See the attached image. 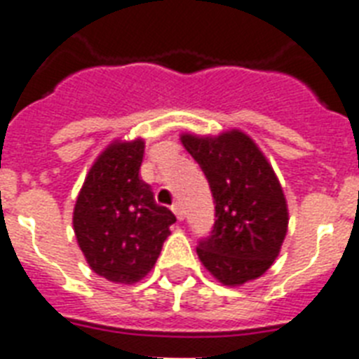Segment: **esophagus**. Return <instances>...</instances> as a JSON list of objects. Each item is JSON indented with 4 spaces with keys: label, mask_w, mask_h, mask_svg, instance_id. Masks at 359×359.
Segmentation results:
<instances>
[{
    "label": "esophagus",
    "mask_w": 359,
    "mask_h": 359,
    "mask_svg": "<svg viewBox=\"0 0 359 359\" xmlns=\"http://www.w3.org/2000/svg\"><path fill=\"white\" fill-rule=\"evenodd\" d=\"M173 212H175V216H177V218L180 219V222H182V219H184V208H182V205H180L179 201L177 203H173Z\"/></svg>",
    "instance_id": "1"
}]
</instances>
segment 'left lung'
<instances>
[{"instance_id": "8db88e82", "label": "left lung", "mask_w": 359, "mask_h": 359, "mask_svg": "<svg viewBox=\"0 0 359 359\" xmlns=\"http://www.w3.org/2000/svg\"><path fill=\"white\" fill-rule=\"evenodd\" d=\"M182 145L207 177L216 219L197 255L224 285L236 287L272 266L287 235L283 190L250 135L231 130L216 137L180 135Z\"/></svg>"}]
</instances>
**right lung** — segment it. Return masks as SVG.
I'll list each match as a JSON object with an SVG mask.
<instances>
[{
	"instance_id": "right-lung-1",
	"label": "right lung",
	"mask_w": 359,
	"mask_h": 359,
	"mask_svg": "<svg viewBox=\"0 0 359 359\" xmlns=\"http://www.w3.org/2000/svg\"><path fill=\"white\" fill-rule=\"evenodd\" d=\"M143 152V140L114 141L93 163L76 199L78 245L93 272L114 283L145 278L177 222L141 180Z\"/></svg>"
}]
</instances>
